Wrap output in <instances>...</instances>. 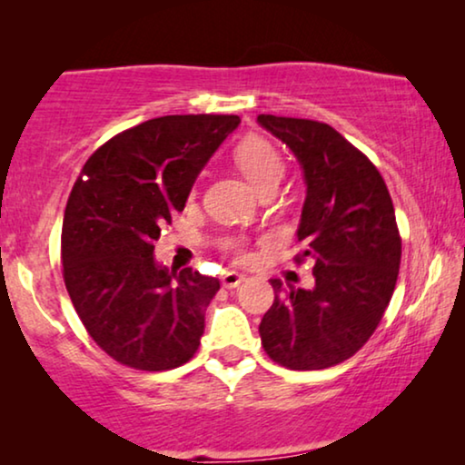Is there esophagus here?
Wrapping results in <instances>:
<instances>
[{
	"instance_id": "obj_1",
	"label": "esophagus",
	"mask_w": 465,
	"mask_h": 465,
	"mask_svg": "<svg viewBox=\"0 0 465 465\" xmlns=\"http://www.w3.org/2000/svg\"><path fill=\"white\" fill-rule=\"evenodd\" d=\"M243 282H245V277L239 275V272H234V271H228V272H224V275H222V285H224V288H228V290L237 288V285L243 283Z\"/></svg>"
}]
</instances>
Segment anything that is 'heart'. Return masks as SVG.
<instances>
[{
    "instance_id": "1",
    "label": "heart",
    "mask_w": 465,
    "mask_h": 465,
    "mask_svg": "<svg viewBox=\"0 0 465 465\" xmlns=\"http://www.w3.org/2000/svg\"><path fill=\"white\" fill-rule=\"evenodd\" d=\"M232 156L237 167L241 169V173L250 180V183L258 190V193L271 186L277 188V183L282 182L285 171L283 158L279 154L275 145L266 142L264 137H245L243 142L237 143ZM239 258L250 260V256L243 252L239 253Z\"/></svg>"
}]
</instances>
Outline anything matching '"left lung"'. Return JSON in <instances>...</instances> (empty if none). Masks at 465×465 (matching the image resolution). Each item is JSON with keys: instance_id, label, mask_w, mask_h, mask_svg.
<instances>
[{"instance_id": "8db88e82", "label": "left lung", "mask_w": 465, "mask_h": 465, "mask_svg": "<svg viewBox=\"0 0 465 465\" xmlns=\"http://www.w3.org/2000/svg\"><path fill=\"white\" fill-rule=\"evenodd\" d=\"M294 152L307 199L296 237L313 260L311 290L271 279L275 302L260 322L264 351L290 371H322L364 347L377 330L402 256L396 212L377 167L330 124L260 114Z\"/></svg>"}]
</instances>
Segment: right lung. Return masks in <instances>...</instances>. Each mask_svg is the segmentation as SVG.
I'll list each match as a JSON object with an SVG mask.
<instances>
[{
	"label": "right lung",
	"instance_id": "obj_1",
	"mask_svg": "<svg viewBox=\"0 0 465 465\" xmlns=\"http://www.w3.org/2000/svg\"><path fill=\"white\" fill-rule=\"evenodd\" d=\"M239 116L145 120L88 158L63 215V279L91 339L135 371H171L193 358L215 277L161 266L154 241L186 207L193 183Z\"/></svg>",
	"mask_w": 465,
	"mask_h": 465
}]
</instances>
